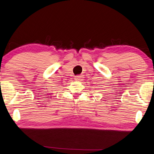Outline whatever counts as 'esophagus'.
<instances>
[{
	"label": "esophagus",
	"instance_id": "obj_1",
	"mask_svg": "<svg viewBox=\"0 0 154 154\" xmlns=\"http://www.w3.org/2000/svg\"><path fill=\"white\" fill-rule=\"evenodd\" d=\"M83 75H77V76L75 77V80L77 81H81L83 80Z\"/></svg>",
	"mask_w": 154,
	"mask_h": 154
}]
</instances>
